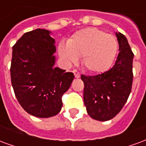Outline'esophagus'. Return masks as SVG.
Instances as JSON below:
<instances>
[{
  "instance_id": "esophagus-1",
  "label": "esophagus",
  "mask_w": 146,
  "mask_h": 146,
  "mask_svg": "<svg viewBox=\"0 0 146 146\" xmlns=\"http://www.w3.org/2000/svg\"><path fill=\"white\" fill-rule=\"evenodd\" d=\"M73 73H74V74H75V78H79V77H80V73H79V71H77V70H74V71H73Z\"/></svg>"
}]
</instances>
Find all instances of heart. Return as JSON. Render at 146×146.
<instances>
[{"label": "heart", "mask_w": 146, "mask_h": 146, "mask_svg": "<svg viewBox=\"0 0 146 146\" xmlns=\"http://www.w3.org/2000/svg\"><path fill=\"white\" fill-rule=\"evenodd\" d=\"M119 44L114 35H107L97 28L78 31L68 42L61 45L59 52L70 64L82 57V64L86 71L100 73L108 70L116 56Z\"/></svg>", "instance_id": "obj_1"}]
</instances>
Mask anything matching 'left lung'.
<instances>
[{
  "label": "left lung",
  "mask_w": 146,
  "mask_h": 146,
  "mask_svg": "<svg viewBox=\"0 0 146 146\" xmlns=\"http://www.w3.org/2000/svg\"><path fill=\"white\" fill-rule=\"evenodd\" d=\"M116 37L119 52L114 66L102 74L81 75L86 111L96 120L114 118L122 110L131 92L134 53L124 35L116 33Z\"/></svg>",
  "instance_id": "1"
}]
</instances>
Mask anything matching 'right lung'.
Returning <instances> with one entry per match:
<instances>
[{"mask_svg":"<svg viewBox=\"0 0 146 146\" xmlns=\"http://www.w3.org/2000/svg\"><path fill=\"white\" fill-rule=\"evenodd\" d=\"M50 32L25 33L12 47L11 81L19 103L29 114L48 118L61 110L62 96L75 75L54 68L55 40Z\"/></svg>","mask_w":146,"mask_h":146,"instance_id":"right-lung-1","label":"right lung"}]
</instances>
